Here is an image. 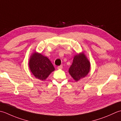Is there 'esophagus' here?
<instances>
[{"label":"esophagus","instance_id":"34e87169","mask_svg":"<svg viewBox=\"0 0 121 121\" xmlns=\"http://www.w3.org/2000/svg\"><path fill=\"white\" fill-rule=\"evenodd\" d=\"M63 68V66L62 65H60V66H58L57 67V68L58 69H62Z\"/></svg>","mask_w":121,"mask_h":121}]
</instances>
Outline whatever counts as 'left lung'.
<instances>
[{
    "label": "left lung",
    "instance_id": "8db88e82",
    "mask_svg": "<svg viewBox=\"0 0 121 121\" xmlns=\"http://www.w3.org/2000/svg\"><path fill=\"white\" fill-rule=\"evenodd\" d=\"M90 63L84 54L75 56L72 65L69 69V73L76 81L85 77L90 70Z\"/></svg>",
    "mask_w": 121,
    "mask_h": 121
}]
</instances>
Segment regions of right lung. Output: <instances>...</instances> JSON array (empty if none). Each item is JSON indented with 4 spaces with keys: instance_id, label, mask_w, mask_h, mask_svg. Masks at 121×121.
<instances>
[{
    "instance_id": "obj_1",
    "label": "right lung",
    "mask_w": 121,
    "mask_h": 121,
    "mask_svg": "<svg viewBox=\"0 0 121 121\" xmlns=\"http://www.w3.org/2000/svg\"><path fill=\"white\" fill-rule=\"evenodd\" d=\"M29 67L33 75L41 80H45L55 70L53 64L48 57L35 52L30 60Z\"/></svg>"
}]
</instances>
